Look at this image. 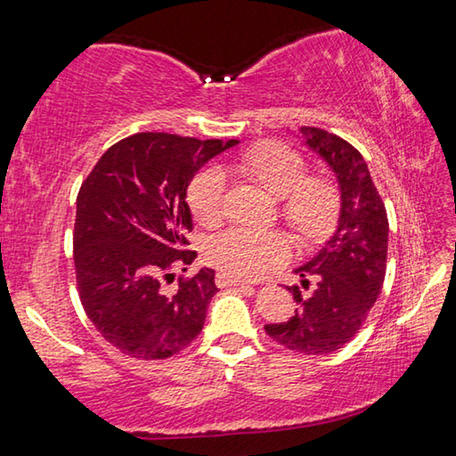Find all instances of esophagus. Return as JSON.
<instances>
[{"label": "esophagus", "mask_w": 456, "mask_h": 456, "mask_svg": "<svg viewBox=\"0 0 456 456\" xmlns=\"http://www.w3.org/2000/svg\"><path fill=\"white\" fill-rule=\"evenodd\" d=\"M215 281H217L219 288H229V285H233V288H245V285H249L247 281L239 280V277H233V275L223 273V272L217 273V277H215Z\"/></svg>", "instance_id": "1"}]
</instances>
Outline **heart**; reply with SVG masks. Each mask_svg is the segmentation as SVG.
<instances>
[{
	"instance_id": "obj_1",
	"label": "heart",
	"mask_w": 456,
	"mask_h": 456,
	"mask_svg": "<svg viewBox=\"0 0 456 456\" xmlns=\"http://www.w3.org/2000/svg\"><path fill=\"white\" fill-rule=\"evenodd\" d=\"M249 173L277 200H285L283 213L305 239H320L330 231L336 213V197L326 183L307 179L304 159L283 144H265L245 159ZM227 191L225 167H205L189 184L192 215L203 223H215L223 213ZM205 259L239 280L264 275L285 264L291 256L288 237L277 231L229 227L211 235L203 247Z\"/></svg>"
}]
</instances>
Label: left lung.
<instances>
[{"label":"left lung","instance_id":"obj_1","mask_svg":"<svg viewBox=\"0 0 456 456\" xmlns=\"http://www.w3.org/2000/svg\"><path fill=\"white\" fill-rule=\"evenodd\" d=\"M299 134L336 175L338 227L318 256L296 269L302 288H288L297 304L296 315L288 322L267 323L265 331L283 348L318 356L348 344L380 296L388 217L366 160L350 142L314 126H302ZM304 289L311 291L305 294Z\"/></svg>","mask_w":456,"mask_h":456}]
</instances>
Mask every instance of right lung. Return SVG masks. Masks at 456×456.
<instances>
[{"instance_id": "obj_1", "label": "right lung", "mask_w": 456, "mask_h": 456, "mask_svg": "<svg viewBox=\"0 0 456 456\" xmlns=\"http://www.w3.org/2000/svg\"><path fill=\"white\" fill-rule=\"evenodd\" d=\"M239 141L138 133L110 146L76 199L74 265L84 312L108 344L138 360H163L195 339L217 293L199 269L165 289L197 257L187 189L207 160Z\"/></svg>"}]
</instances>
